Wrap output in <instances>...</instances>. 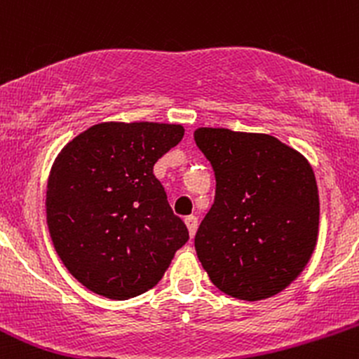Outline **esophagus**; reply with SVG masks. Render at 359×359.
I'll return each mask as SVG.
<instances>
[{
	"instance_id": "34e87169",
	"label": "esophagus",
	"mask_w": 359,
	"mask_h": 359,
	"mask_svg": "<svg viewBox=\"0 0 359 359\" xmlns=\"http://www.w3.org/2000/svg\"><path fill=\"white\" fill-rule=\"evenodd\" d=\"M185 224H187L189 234H191V236H194V234H196V231H197V224H199L197 217L194 216V214H191V216L185 217Z\"/></svg>"
}]
</instances>
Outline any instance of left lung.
I'll use <instances>...</instances> for the list:
<instances>
[{
	"instance_id": "obj_1",
	"label": "left lung",
	"mask_w": 359,
	"mask_h": 359,
	"mask_svg": "<svg viewBox=\"0 0 359 359\" xmlns=\"http://www.w3.org/2000/svg\"><path fill=\"white\" fill-rule=\"evenodd\" d=\"M194 140L216 177L214 204L194 240L199 262L231 297L278 294L316 248L314 170L297 150L270 135L197 128Z\"/></svg>"
}]
</instances>
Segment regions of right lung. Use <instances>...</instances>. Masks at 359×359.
Wrapping results in <instances>:
<instances>
[{
  "instance_id": "right-lung-1",
  "label": "right lung",
  "mask_w": 359,
  "mask_h": 359,
  "mask_svg": "<svg viewBox=\"0 0 359 359\" xmlns=\"http://www.w3.org/2000/svg\"><path fill=\"white\" fill-rule=\"evenodd\" d=\"M184 137L167 123H100L62 148L47 184V224L57 255L94 294L126 300L160 282L187 226L154 175Z\"/></svg>"
}]
</instances>
